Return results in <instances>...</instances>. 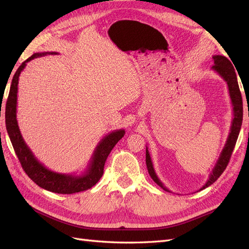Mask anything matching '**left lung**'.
Wrapping results in <instances>:
<instances>
[{"mask_svg":"<svg viewBox=\"0 0 249 249\" xmlns=\"http://www.w3.org/2000/svg\"><path fill=\"white\" fill-rule=\"evenodd\" d=\"M214 59V65L212 66V70L214 71H216L219 76L227 82L228 84V88H229V92H230V97L231 101V105H232V120H231V130H230V134L229 137L227 139V142L223 146L222 152L218 158V160L215 164L214 168L211 171L209 178L206 182V184L203 185L200 189H205V188L209 187L210 185H212L213 183H215V180L219 178L222 172L224 171V169L227 168L228 164L230 162L231 156L233 148H235L236 142L239 136V133L241 130V125H242V120H243V102H242V95H241L240 89H239V84H238V80H237V76H236V71L233 66L231 64V62L230 60L221 55H214L213 56ZM145 161H146V167L148 170V173L150 178L154 179V182L160 186L163 190L170 192L166 187L164 186V184L161 182L160 178H158L157 173L154 169V165L152 162V158H150L149 152L146 147V155H145Z\"/></svg>","mask_w":249,"mask_h":249,"instance_id":"left-lung-1","label":"left lung"}]
</instances>
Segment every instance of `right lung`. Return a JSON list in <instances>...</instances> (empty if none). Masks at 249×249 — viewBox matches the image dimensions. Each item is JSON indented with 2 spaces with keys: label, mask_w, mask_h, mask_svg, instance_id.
<instances>
[{
  "label": "right lung",
  "mask_w": 249,
  "mask_h": 249,
  "mask_svg": "<svg viewBox=\"0 0 249 249\" xmlns=\"http://www.w3.org/2000/svg\"><path fill=\"white\" fill-rule=\"evenodd\" d=\"M48 54L55 55L56 52L35 53L26 61L21 63L12 78L10 91L6 103V129L8 132L12 146L14 148L22 169L33 182L48 191L60 194H72L85 191L93 187L104 173V166L112 148L124 137V130H115L106 135L96 145L93 155L90 159L88 166L82 175H66L48 169L41 164L33 155L32 150L28 147L22 138L17 119V105H18V85L20 72L24 71L27 63L34 58L46 56Z\"/></svg>",
  "instance_id": "1"
}]
</instances>
